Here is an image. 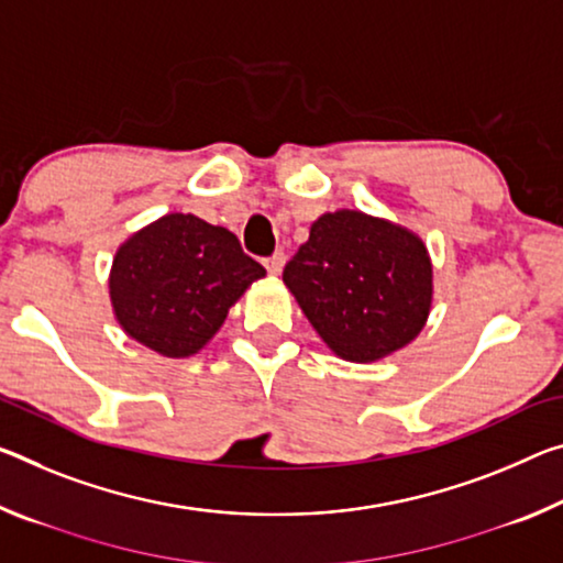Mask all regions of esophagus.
I'll return each instance as SVG.
<instances>
[{
	"label": "esophagus",
	"instance_id": "1",
	"mask_svg": "<svg viewBox=\"0 0 563 563\" xmlns=\"http://www.w3.org/2000/svg\"><path fill=\"white\" fill-rule=\"evenodd\" d=\"M283 265H285V255L283 253H275V255H271L265 261V267H267V273H271V275H280L283 273Z\"/></svg>",
	"mask_w": 563,
	"mask_h": 563
}]
</instances>
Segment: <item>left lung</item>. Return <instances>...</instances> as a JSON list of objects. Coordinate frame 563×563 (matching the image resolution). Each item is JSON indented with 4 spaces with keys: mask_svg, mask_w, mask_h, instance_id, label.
Here are the masks:
<instances>
[{
    "mask_svg": "<svg viewBox=\"0 0 563 563\" xmlns=\"http://www.w3.org/2000/svg\"><path fill=\"white\" fill-rule=\"evenodd\" d=\"M283 283L323 343L351 363H376L416 341L433 306L423 240L361 210L323 212Z\"/></svg>",
    "mask_w": 563,
    "mask_h": 563,
    "instance_id": "left-lung-1",
    "label": "left lung"
}]
</instances>
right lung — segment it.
<instances>
[{
	"instance_id": "right-lung-1",
	"label": "right lung",
	"mask_w": 563,
	"mask_h": 563,
	"mask_svg": "<svg viewBox=\"0 0 563 563\" xmlns=\"http://www.w3.org/2000/svg\"><path fill=\"white\" fill-rule=\"evenodd\" d=\"M261 278L265 267L228 228L167 212L118 247L107 285L114 320L132 341L163 358H190Z\"/></svg>"
}]
</instances>
